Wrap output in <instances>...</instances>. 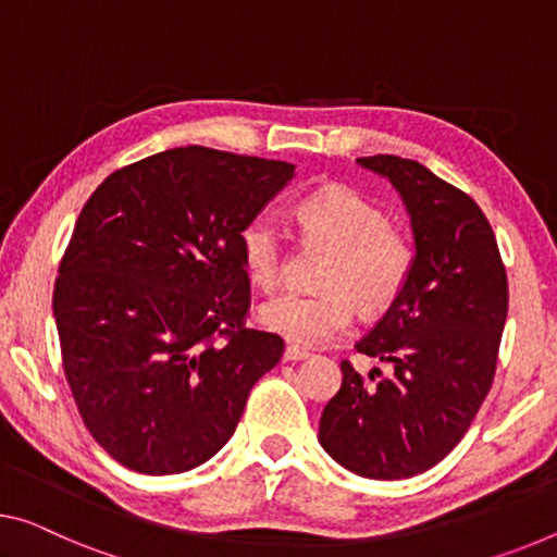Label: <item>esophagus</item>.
Instances as JSON below:
<instances>
[{
  "label": "esophagus",
  "mask_w": 557,
  "mask_h": 557,
  "mask_svg": "<svg viewBox=\"0 0 557 557\" xmlns=\"http://www.w3.org/2000/svg\"><path fill=\"white\" fill-rule=\"evenodd\" d=\"M311 356L308 354L306 348H296V346H288L286 350H284V361H290V363H296V361H306V358Z\"/></svg>",
  "instance_id": "obj_1"
}]
</instances>
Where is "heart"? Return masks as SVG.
<instances>
[{
    "mask_svg": "<svg viewBox=\"0 0 557 557\" xmlns=\"http://www.w3.org/2000/svg\"><path fill=\"white\" fill-rule=\"evenodd\" d=\"M306 242L331 249L319 273L321 290H284L261 306V323L294 346H323L350 329L356 304L383 313L404 294L413 273L410 238L388 224L386 211L346 186H323L296 203ZM246 273L273 288L284 269V231L271 216H253L238 231Z\"/></svg>",
    "mask_w": 557,
    "mask_h": 557,
    "instance_id": "1",
    "label": "heart"
}]
</instances>
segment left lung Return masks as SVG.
<instances>
[{
    "instance_id": "8db88e82",
    "label": "left lung",
    "mask_w": 557,
    "mask_h": 557,
    "mask_svg": "<svg viewBox=\"0 0 557 557\" xmlns=\"http://www.w3.org/2000/svg\"><path fill=\"white\" fill-rule=\"evenodd\" d=\"M404 199L416 242L404 294L356 344L393 371L363 381L350 361L321 413L319 441L346 470L400 481L441 463L493 386L508 276L481 207L413 159H358ZM381 374V368L368 373Z\"/></svg>"
}]
</instances>
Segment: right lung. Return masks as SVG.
Listing matches in <instances>:
<instances>
[{"mask_svg": "<svg viewBox=\"0 0 557 557\" xmlns=\"http://www.w3.org/2000/svg\"><path fill=\"white\" fill-rule=\"evenodd\" d=\"M290 178L286 161L178 147L114 171L84 203L51 308L84 425L124 468L207 463L284 356V338L246 329L238 231Z\"/></svg>", "mask_w": 557, "mask_h": 557, "instance_id": "obj_1", "label": "right lung"}]
</instances>
